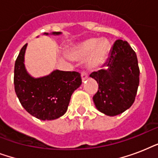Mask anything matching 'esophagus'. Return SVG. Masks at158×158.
Listing matches in <instances>:
<instances>
[{
	"mask_svg": "<svg viewBox=\"0 0 158 158\" xmlns=\"http://www.w3.org/2000/svg\"><path fill=\"white\" fill-rule=\"evenodd\" d=\"M81 76H82V79H83V81H84L85 79H88V77H89V74L87 73L85 70H83L81 72Z\"/></svg>",
	"mask_w": 158,
	"mask_h": 158,
	"instance_id": "obj_1",
	"label": "esophagus"
}]
</instances>
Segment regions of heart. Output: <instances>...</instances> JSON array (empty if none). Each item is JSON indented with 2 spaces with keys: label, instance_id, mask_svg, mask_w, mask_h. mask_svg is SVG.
I'll return each instance as SVG.
<instances>
[{
  "label": "heart",
  "instance_id": "heart-1",
  "mask_svg": "<svg viewBox=\"0 0 158 158\" xmlns=\"http://www.w3.org/2000/svg\"><path fill=\"white\" fill-rule=\"evenodd\" d=\"M109 52V44L106 40L98 43V39L90 38L74 48V54L79 58L86 57L91 54L88 63L92 68H97L103 64Z\"/></svg>",
  "mask_w": 158,
  "mask_h": 158
}]
</instances>
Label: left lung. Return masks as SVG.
<instances>
[{
    "label": "left lung",
    "mask_w": 158,
    "mask_h": 158,
    "mask_svg": "<svg viewBox=\"0 0 158 158\" xmlns=\"http://www.w3.org/2000/svg\"><path fill=\"white\" fill-rule=\"evenodd\" d=\"M103 66L106 69L90 74L98 84L93 99L99 111L114 116L129 109L135 100L139 84L137 56L126 41L116 40Z\"/></svg>",
    "instance_id": "8db88e82"
}]
</instances>
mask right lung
<instances>
[{"label":"right lung","mask_w":158,"mask_h":158,"mask_svg":"<svg viewBox=\"0 0 158 158\" xmlns=\"http://www.w3.org/2000/svg\"><path fill=\"white\" fill-rule=\"evenodd\" d=\"M52 34L61 33L53 32ZM27 45L21 48L15 64L16 95L23 107L34 117L43 120L57 119L66 112L72 94L81 85V75L76 71L56 69L47 76L33 78L24 66Z\"/></svg>","instance_id":"1"}]
</instances>
